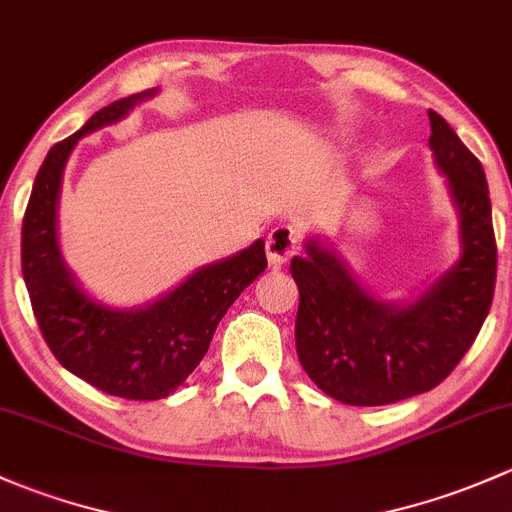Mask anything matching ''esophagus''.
Listing matches in <instances>:
<instances>
[{"label": "esophagus", "instance_id": "1", "mask_svg": "<svg viewBox=\"0 0 512 512\" xmlns=\"http://www.w3.org/2000/svg\"><path fill=\"white\" fill-rule=\"evenodd\" d=\"M300 234L293 226H276L266 239V256L271 266H283V263L298 251Z\"/></svg>", "mask_w": 512, "mask_h": 512}]
</instances>
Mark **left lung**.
I'll list each match as a JSON object with an SVG mask.
<instances>
[{"label":"left lung","instance_id":"1","mask_svg":"<svg viewBox=\"0 0 512 512\" xmlns=\"http://www.w3.org/2000/svg\"><path fill=\"white\" fill-rule=\"evenodd\" d=\"M429 147L458 214L461 254L409 300H384L362 286L320 236L291 261L300 291L295 350L328 397L382 407L429 392L476 340L495 288V234L483 165L439 113L429 110Z\"/></svg>","mask_w":512,"mask_h":512}]
</instances>
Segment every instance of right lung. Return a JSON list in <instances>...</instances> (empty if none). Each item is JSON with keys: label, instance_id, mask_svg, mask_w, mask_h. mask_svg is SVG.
I'll list each match as a JSON object with an SVG mask.
<instances>
[{"label": "right lung", "instance_id": "right-lung-1", "mask_svg": "<svg viewBox=\"0 0 512 512\" xmlns=\"http://www.w3.org/2000/svg\"><path fill=\"white\" fill-rule=\"evenodd\" d=\"M157 88L100 108L78 133L56 142L34 179L21 226V273L31 308L56 360L100 392L123 399L170 397L202 357L219 320L244 288L266 271V244L207 263L179 286L138 308H113L93 298L66 266L59 244L63 170L86 135L128 118Z\"/></svg>", "mask_w": 512, "mask_h": 512}]
</instances>
